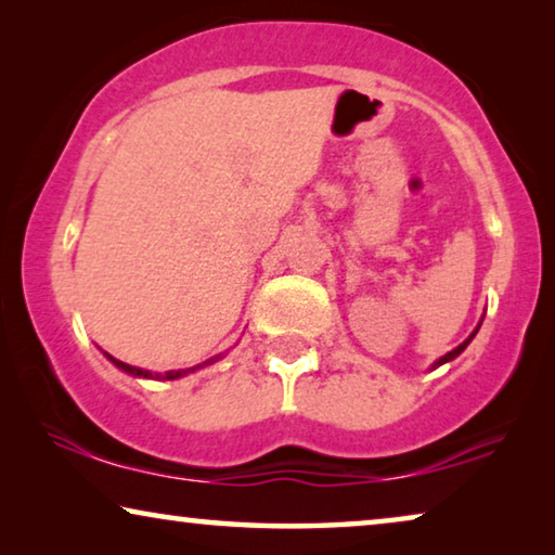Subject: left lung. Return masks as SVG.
I'll return each instance as SVG.
<instances>
[{"mask_svg": "<svg viewBox=\"0 0 555 555\" xmlns=\"http://www.w3.org/2000/svg\"><path fill=\"white\" fill-rule=\"evenodd\" d=\"M481 324H483V319H481V321H478V326H476V331H474V334H470V336L466 338V341H463V344H459V346H456V349H453V351H449V353H443V357H441V359H438V361H434V363H431V371H434V369H438V366H443V363H449V361H453V359H456V357H459V353H461L463 349H466V346L470 344V338H474V336L478 334V328H481Z\"/></svg>", "mask_w": 555, "mask_h": 555, "instance_id": "1", "label": "left lung"}]
</instances>
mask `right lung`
I'll return each instance as SVG.
<instances>
[{
    "instance_id": "obj_1",
    "label": "right lung",
    "mask_w": 555,
    "mask_h": 555,
    "mask_svg": "<svg viewBox=\"0 0 555 555\" xmlns=\"http://www.w3.org/2000/svg\"><path fill=\"white\" fill-rule=\"evenodd\" d=\"M104 357L109 359L114 366H117L119 371H124V374H129V376H137V378H156V382H173V378H181V376H186V374H194V371H198V369H204V366H211V363H217L219 359H224V353H217V357H211V359H206L204 363H196V366H192V369H179V371H164V374H156V371H149V369H139V366H129V363H124V361H119V359H114V357H109V353L104 351Z\"/></svg>"
}]
</instances>
